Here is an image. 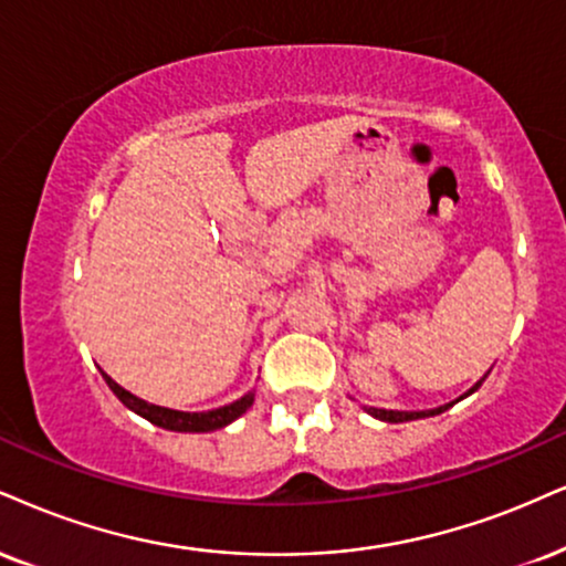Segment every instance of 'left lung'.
<instances>
[{"label":"left lung","mask_w":566,"mask_h":566,"mask_svg":"<svg viewBox=\"0 0 566 566\" xmlns=\"http://www.w3.org/2000/svg\"><path fill=\"white\" fill-rule=\"evenodd\" d=\"M483 380H485V378H483ZM483 380H480V382H483ZM480 382H475V386L467 390L464 396L475 394V390L480 388ZM464 396H459L457 401H462ZM457 401L443 403V407H438V409H424V411H396V409H378V407H369L367 411H369V415H373V417H378V420H382V422H409V420H422V417H436V415H441V411L453 407V403H457Z\"/></svg>","instance_id":"1"}]
</instances>
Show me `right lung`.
<instances>
[{
	"label": "right lung",
	"mask_w": 566,
	"mask_h": 566,
	"mask_svg": "<svg viewBox=\"0 0 566 566\" xmlns=\"http://www.w3.org/2000/svg\"><path fill=\"white\" fill-rule=\"evenodd\" d=\"M104 380H107V386L113 394L120 399L125 407L130 411H136L138 417H144V420H149L151 424H157V428H165V430H176V432H209V430H220L230 424L233 420H239V417L247 411L251 403H254V394L241 396L239 401L233 403H226V407L220 409H212V411H178V409H167V407H157V403H149L144 399H138V396L130 394V390H125L123 386H117V382L109 378L107 373H102Z\"/></svg>",
	"instance_id": "right-lung-1"
}]
</instances>
